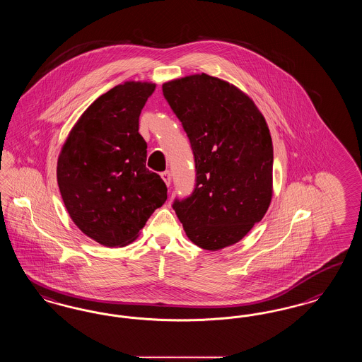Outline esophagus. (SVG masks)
I'll return each instance as SVG.
<instances>
[{"instance_id":"1","label":"esophagus","mask_w":362,"mask_h":362,"mask_svg":"<svg viewBox=\"0 0 362 362\" xmlns=\"http://www.w3.org/2000/svg\"><path fill=\"white\" fill-rule=\"evenodd\" d=\"M161 179L165 182L167 186H170V185H171V174H170V171L161 173Z\"/></svg>"}]
</instances>
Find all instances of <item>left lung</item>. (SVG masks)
Here are the masks:
<instances>
[{"label": "left lung", "mask_w": 362, "mask_h": 362, "mask_svg": "<svg viewBox=\"0 0 362 362\" xmlns=\"http://www.w3.org/2000/svg\"><path fill=\"white\" fill-rule=\"evenodd\" d=\"M187 133L195 186L173 209L188 238L206 250L238 243L265 216L272 198L274 146L253 101L207 74L163 85Z\"/></svg>", "instance_id": "left-lung-1"}]
</instances>
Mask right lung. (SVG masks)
Wrapping results in <instances>:
<instances>
[{"mask_svg":"<svg viewBox=\"0 0 362 362\" xmlns=\"http://www.w3.org/2000/svg\"><path fill=\"white\" fill-rule=\"evenodd\" d=\"M153 83L127 82L102 94L78 119L58 159V185L74 223L101 245H128L167 201L146 168L139 117Z\"/></svg>","mask_w":362,"mask_h":362,"instance_id":"add662e5","label":"right lung"}]
</instances>
